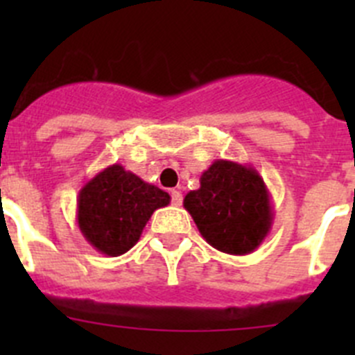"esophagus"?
<instances>
[{
  "instance_id": "esophagus-1",
  "label": "esophagus",
  "mask_w": 355,
  "mask_h": 355,
  "mask_svg": "<svg viewBox=\"0 0 355 355\" xmlns=\"http://www.w3.org/2000/svg\"><path fill=\"white\" fill-rule=\"evenodd\" d=\"M170 194H171V204H173V206H182V200H184V198H182V192L177 191V189H173Z\"/></svg>"
}]
</instances>
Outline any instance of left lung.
Segmentation results:
<instances>
[{"label": "left lung", "instance_id": "left-lung-1", "mask_svg": "<svg viewBox=\"0 0 355 355\" xmlns=\"http://www.w3.org/2000/svg\"><path fill=\"white\" fill-rule=\"evenodd\" d=\"M184 199L204 241L232 256L254 252L273 227V204L252 164L216 159Z\"/></svg>", "mask_w": 355, "mask_h": 355}]
</instances>
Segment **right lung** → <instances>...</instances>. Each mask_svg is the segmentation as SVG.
I'll list each match as a JSON object with an SVG mask.
<instances>
[{
	"label": "right lung",
	"mask_w": 355,
	"mask_h": 355,
	"mask_svg": "<svg viewBox=\"0 0 355 355\" xmlns=\"http://www.w3.org/2000/svg\"><path fill=\"white\" fill-rule=\"evenodd\" d=\"M170 200L168 192L114 163L80 189L77 223L98 252L116 257L137 244L153 213Z\"/></svg>",
	"instance_id": "obj_1"
}]
</instances>
